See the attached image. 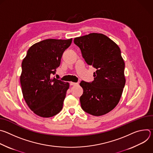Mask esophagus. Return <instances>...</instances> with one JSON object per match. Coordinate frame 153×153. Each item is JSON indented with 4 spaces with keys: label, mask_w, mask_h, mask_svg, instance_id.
Instances as JSON below:
<instances>
[{
    "label": "esophagus",
    "mask_w": 153,
    "mask_h": 153,
    "mask_svg": "<svg viewBox=\"0 0 153 153\" xmlns=\"http://www.w3.org/2000/svg\"><path fill=\"white\" fill-rule=\"evenodd\" d=\"M78 85V83H75V82H70V85H71V86H75V85Z\"/></svg>",
    "instance_id": "obj_1"
}]
</instances>
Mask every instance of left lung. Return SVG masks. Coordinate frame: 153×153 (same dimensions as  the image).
Listing matches in <instances>:
<instances>
[{
	"instance_id": "1",
	"label": "left lung",
	"mask_w": 153,
	"mask_h": 153,
	"mask_svg": "<svg viewBox=\"0 0 153 153\" xmlns=\"http://www.w3.org/2000/svg\"><path fill=\"white\" fill-rule=\"evenodd\" d=\"M74 43L86 63L96 69L93 82L82 80L80 83L83 90L81 107L93 116L104 115L118 104L125 86V62L120 50L111 39L100 33L76 37Z\"/></svg>"
}]
</instances>
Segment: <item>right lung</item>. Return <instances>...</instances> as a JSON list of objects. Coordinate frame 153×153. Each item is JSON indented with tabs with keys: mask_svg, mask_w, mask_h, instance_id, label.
<instances>
[{
	"mask_svg": "<svg viewBox=\"0 0 153 153\" xmlns=\"http://www.w3.org/2000/svg\"><path fill=\"white\" fill-rule=\"evenodd\" d=\"M72 39H46L32 45L22 63L20 81L24 98L36 115L51 117L62 109L69 83L51 78Z\"/></svg>",
	"mask_w": 153,
	"mask_h": 153,
	"instance_id": "1",
	"label": "right lung"
}]
</instances>
